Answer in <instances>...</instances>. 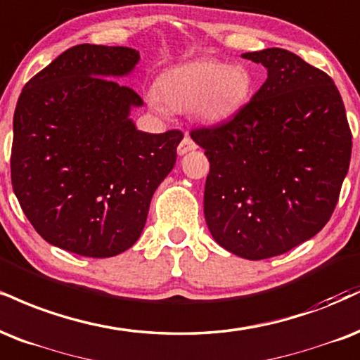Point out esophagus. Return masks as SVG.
I'll use <instances>...</instances> for the list:
<instances>
[{
    "instance_id": "1",
    "label": "esophagus",
    "mask_w": 360,
    "mask_h": 360,
    "mask_svg": "<svg viewBox=\"0 0 360 360\" xmlns=\"http://www.w3.org/2000/svg\"><path fill=\"white\" fill-rule=\"evenodd\" d=\"M196 144H194V141L189 136H186L183 141H181V144L177 146V154L179 155H184V154H188L189 150H194L196 149Z\"/></svg>"
}]
</instances>
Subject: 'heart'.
I'll return each mask as SVG.
<instances>
[{
    "instance_id": "obj_1",
    "label": "heart",
    "mask_w": 360,
    "mask_h": 360,
    "mask_svg": "<svg viewBox=\"0 0 360 360\" xmlns=\"http://www.w3.org/2000/svg\"><path fill=\"white\" fill-rule=\"evenodd\" d=\"M155 86L160 98L149 97L154 110H191L199 122L218 125L246 105L253 79L243 65L196 60L164 72Z\"/></svg>"
}]
</instances>
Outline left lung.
<instances>
[{
  "instance_id": "obj_1",
  "label": "left lung",
  "mask_w": 360,
  "mask_h": 360,
  "mask_svg": "<svg viewBox=\"0 0 360 360\" xmlns=\"http://www.w3.org/2000/svg\"><path fill=\"white\" fill-rule=\"evenodd\" d=\"M266 80L231 122L193 131L210 159L205 218L229 253L265 259L326 226L349 171L352 136L327 73L283 49L241 55Z\"/></svg>"
}]
</instances>
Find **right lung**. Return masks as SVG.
Wrapping results in <instances>:
<instances>
[{"mask_svg":"<svg viewBox=\"0 0 360 360\" xmlns=\"http://www.w3.org/2000/svg\"><path fill=\"white\" fill-rule=\"evenodd\" d=\"M129 46L77 45L21 90L13 117L11 183L50 245L109 258L136 243L150 199L176 164L179 131H137L144 105L119 84L136 70Z\"/></svg>","mask_w":360,"mask_h":360,"instance_id":"1","label":"right lung"}]
</instances>
